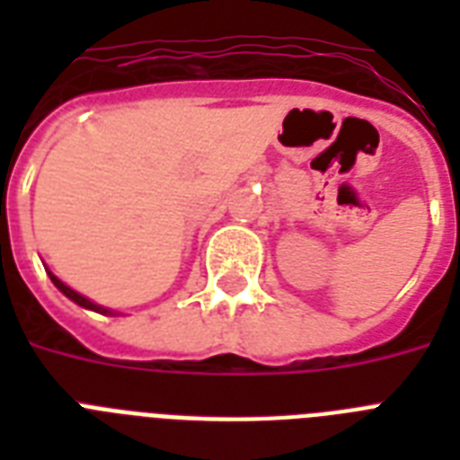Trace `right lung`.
<instances>
[{"instance_id":"right-lung-1","label":"right lung","mask_w":460,"mask_h":460,"mask_svg":"<svg viewBox=\"0 0 460 460\" xmlns=\"http://www.w3.org/2000/svg\"><path fill=\"white\" fill-rule=\"evenodd\" d=\"M47 274H49V279H52V284H54V287H57V288H59L61 294L66 296V298H71V301H74V303H78V305H81V307H88V310H95V313H102V314H114V313H111V310H110V307L97 305V303L88 301L85 296H81V294H78V291H74V288H68L66 284H64V281H61V279H57V277H54L52 272H47Z\"/></svg>"}]
</instances>
